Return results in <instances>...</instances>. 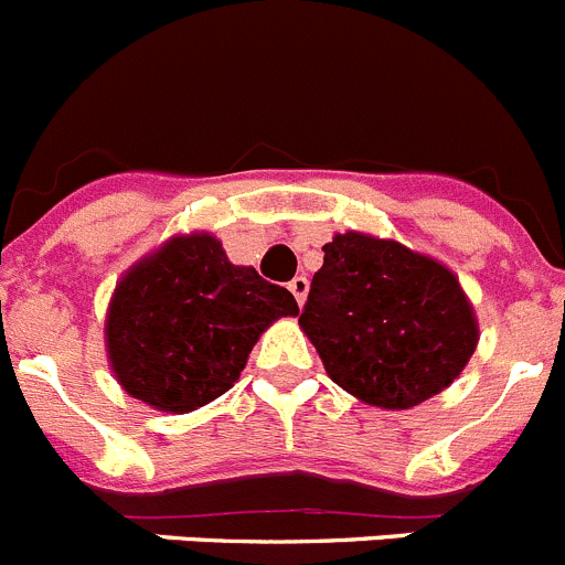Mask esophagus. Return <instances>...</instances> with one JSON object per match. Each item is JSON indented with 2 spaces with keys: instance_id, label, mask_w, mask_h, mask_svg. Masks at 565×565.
<instances>
[{
  "instance_id": "34e87169",
  "label": "esophagus",
  "mask_w": 565,
  "mask_h": 565,
  "mask_svg": "<svg viewBox=\"0 0 565 565\" xmlns=\"http://www.w3.org/2000/svg\"><path fill=\"white\" fill-rule=\"evenodd\" d=\"M308 277H294L291 282H288V291L294 294V299H297L299 302V308H302L305 305V297H308Z\"/></svg>"
}]
</instances>
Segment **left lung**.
<instances>
[{
  "instance_id": "obj_1",
  "label": "left lung",
  "mask_w": 565,
  "mask_h": 565,
  "mask_svg": "<svg viewBox=\"0 0 565 565\" xmlns=\"http://www.w3.org/2000/svg\"><path fill=\"white\" fill-rule=\"evenodd\" d=\"M310 282L299 328L330 381L377 408H412L468 366L479 319L437 257L390 237L335 232Z\"/></svg>"
}]
</instances>
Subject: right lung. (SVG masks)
Listing matches in <instances>:
<instances>
[{"label": "right lung", "mask_w": 565, "mask_h": 565, "mask_svg": "<svg viewBox=\"0 0 565 565\" xmlns=\"http://www.w3.org/2000/svg\"><path fill=\"white\" fill-rule=\"evenodd\" d=\"M297 313L291 291L230 263L212 232L173 235L114 288L108 366L145 406L188 414L232 390L257 339Z\"/></svg>", "instance_id": "right-lung-1"}]
</instances>
